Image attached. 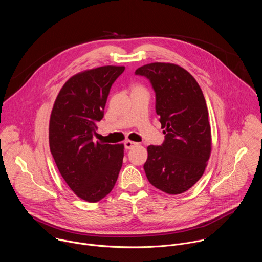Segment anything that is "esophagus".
Returning <instances> with one entry per match:
<instances>
[{
	"label": "esophagus",
	"instance_id": "34e87169",
	"mask_svg": "<svg viewBox=\"0 0 262 262\" xmlns=\"http://www.w3.org/2000/svg\"><path fill=\"white\" fill-rule=\"evenodd\" d=\"M136 145H137L136 142H133V141H129V140H126L124 142V147H125V149H127V150H128V149H132Z\"/></svg>",
	"mask_w": 262,
	"mask_h": 262
}]
</instances>
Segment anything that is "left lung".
Here are the masks:
<instances>
[{
	"label": "left lung",
	"mask_w": 262,
	"mask_h": 262,
	"mask_svg": "<svg viewBox=\"0 0 262 262\" xmlns=\"http://www.w3.org/2000/svg\"><path fill=\"white\" fill-rule=\"evenodd\" d=\"M135 73L150 82L157 114L165 128L163 144L147 147V179L167 194H181L201 178L211 151L204 95L192 74L175 64H146Z\"/></svg>",
	"instance_id": "1"
}]
</instances>
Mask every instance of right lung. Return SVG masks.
<instances>
[{"label": "right lung", "instance_id": "right-lung-1", "mask_svg": "<svg viewBox=\"0 0 262 262\" xmlns=\"http://www.w3.org/2000/svg\"><path fill=\"white\" fill-rule=\"evenodd\" d=\"M124 66H101L74 74L60 90L50 119V149L58 170L81 199L97 202L113 190L122 167L123 144L93 142L110 89Z\"/></svg>", "mask_w": 262, "mask_h": 262}]
</instances>
